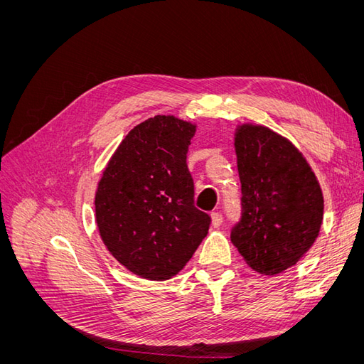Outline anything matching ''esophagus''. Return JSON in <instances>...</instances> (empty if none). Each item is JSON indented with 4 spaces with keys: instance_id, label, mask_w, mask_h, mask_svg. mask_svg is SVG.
<instances>
[{
    "instance_id": "1",
    "label": "esophagus",
    "mask_w": 364,
    "mask_h": 364,
    "mask_svg": "<svg viewBox=\"0 0 364 364\" xmlns=\"http://www.w3.org/2000/svg\"><path fill=\"white\" fill-rule=\"evenodd\" d=\"M211 218H213V226H214V228H218L220 225L223 223V214H222V213L214 211V213L211 214Z\"/></svg>"
}]
</instances>
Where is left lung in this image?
<instances>
[{
    "mask_svg": "<svg viewBox=\"0 0 364 364\" xmlns=\"http://www.w3.org/2000/svg\"><path fill=\"white\" fill-rule=\"evenodd\" d=\"M235 151L241 217L230 240L249 267L278 274L294 266L318 235L321 185L302 153L264 126H240Z\"/></svg>",
    "mask_w": 364,
    "mask_h": 364,
    "instance_id": "obj_1",
    "label": "left lung"
}]
</instances>
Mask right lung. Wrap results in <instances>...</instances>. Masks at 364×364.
<instances>
[{
    "mask_svg": "<svg viewBox=\"0 0 364 364\" xmlns=\"http://www.w3.org/2000/svg\"><path fill=\"white\" fill-rule=\"evenodd\" d=\"M196 126L156 115L132 129L95 193L105 246L126 269L164 281L179 273L206 237L211 217L194 206L186 153Z\"/></svg>",
    "mask_w": 364,
    "mask_h": 364,
    "instance_id": "right-lung-1",
    "label": "right lung"
}]
</instances>
